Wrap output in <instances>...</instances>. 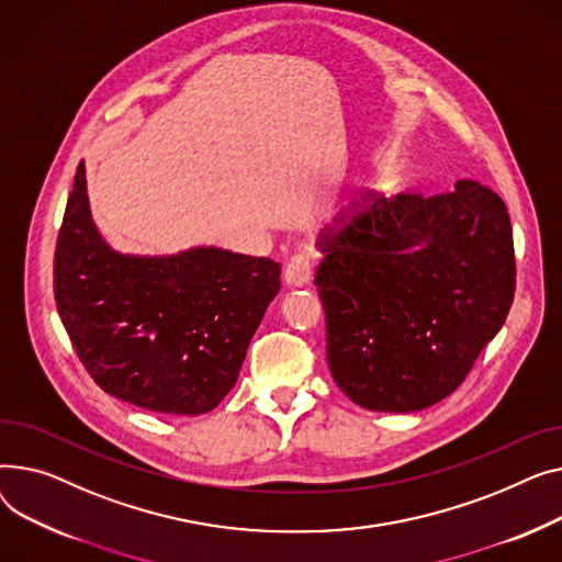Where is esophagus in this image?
Returning <instances> with one entry per match:
<instances>
[{"label":"esophagus","mask_w":562,"mask_h":562,"mask_svg":"<svg viewBox=\"0 0 562 562\" xmlns=\"http://www.w3.org/2000/svg\"><path fill=\"white\" fill-rule=\"evenodd\" d=\"M313 279V254L300 251L290 258L285 266V283L292 288H304Z\"/></svg>","instance_id":"1"}]
</instances>
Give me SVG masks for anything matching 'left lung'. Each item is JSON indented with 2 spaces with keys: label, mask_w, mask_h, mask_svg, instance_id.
Here are the masks:
<instances>
[{
  "label": "left lung",
  "mask_w": 562,
  "mask_h": 562,
  "mask_svg": "<svg viewBox=\"0 0 562 562\" xmlns=\"http://www.w3.org/2000/svg\"><path fill=\"white\" fill-rule=\"evenodd\" d=\"M317 247L328 370L368 411L413 413L449 397L515 296L506 204L472 179L434 196L368 192Z\"/></svg>",
  "instance_id": "1"
}]
</instances>
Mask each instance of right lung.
Wrapping results in <instances>:
<instances>
[{"mask_svg": "<svg viewBox=\"0 0 562 562\" xmlns=\"http://www.w3.org/2000/svg\"><path fill=\"white\" fill-rule=\"evenodd\" d=\"M281 266L220 247L115 251L92 222L79 162L54 254L60 322L104 392L168 415L213 411L236 385Z\"/></svg>", "mask_w": 562, "mask_h": 562, "instance_id": "1", "label": "right lung"}]
</instances>
